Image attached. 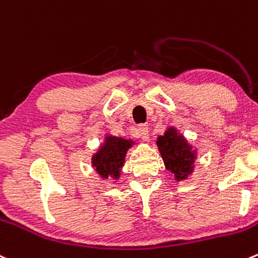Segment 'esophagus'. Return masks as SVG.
<instances>
[{
	"label": "esophagus",
	"instance_id": "34e87169",
	"mask_svg": "<svg viewBox=\"0 0 258 258\" xmlns=\"http://www.w3.org/2000/svg\"><path fill=\"white\" fill-rule=\"evenodd\" d=\"M136 130H137V135H139L140 139L145 140V141L149 139V127H147L146 124H142V123L139 124Z\"/></svg>",
	"mask_w": 258,
	"mask_h": 258
}]
</instances>
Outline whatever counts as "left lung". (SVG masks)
I'll return each mask as SVG.
<instances>
[{
  "label": "left lung",
  "mask_w": 258,
  "mask_h": 258,
  "mask_svg": "<svg viewBox=\"0 0 258 258\" xmlns=\"http://www.w3.org/2000/svg\"><path fill=\"white\" fill-rule=\"evenodd\" d=\"M160 154L167 170L172 172L176 180H184L191 172L194 164V152L191 151L184 137L177 135L174 128H169L164 136L157 139Z\"/></svg>",
  "instance_id": "left-lung-1"
}]
</instances>
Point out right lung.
I'll use <instances>...</instances> for the list:
<instances>
[{
    "label": "right lung",
    "mask_w": 258,
    "mask_h": 258,
    "mask_svg": "<svg viewBox=\"0 0 258 258\" xmlns=\"http://www.w3.org/2000/svg\"><path fill=\"white\" fill-rule=\"evenodd\" d=\"M131 146V141L119 137H106V144L93 156V166L102 177H117L123 166L124 155Z\"/></svg>",
    "instance_id": "right-lung-1"
}]
</instances>
